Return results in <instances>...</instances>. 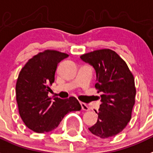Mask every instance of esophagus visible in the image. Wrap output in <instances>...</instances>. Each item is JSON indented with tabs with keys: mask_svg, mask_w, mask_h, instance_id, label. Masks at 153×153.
Instances as JSON below:
<instances>
[{
	"mask_svg": "<svg viewBox=\"0 0 153 153\" xmlns=\"http://www.w3.org/2000/svg\"><path fill=\"white\" fill-rule=\"evenodd\" d=\"M80 105L82 107V109L84 111H89L90 110V108L88 106V105L86 103H84V102H80Z\"/></svg>",
	"mask_w": 153,
	"mask_h": 153,
	"instance_id": "esophagus-1",
	"label": "esophagus"
}]
</instances>
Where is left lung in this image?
Here are the masks:
<instances>
[{
    "label": "left lung",
    "instance_id": "1",
    "mask_svg": "<svg viewBox=\"0 0 153 153\" xmlns=\"http://www.w3.org/2000/svg\"><path fill=\"white\" fill-rule=\"evenodd\" d=\"M96 72L95 88L101 93L97 123L88 129L93 134L107 138L117 135L131 120L135 102L133 74L127 63L110 49L96 50L80 56Z\"/></svg>",
    "mask_w": 153,
    "mask_h": 153
}]
</instances>
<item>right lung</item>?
<instances>
[{"mask_svg":"<svg viewBox=\"0 0 153 153\" xmlns=\"http://www.w3.org/2000/svg\"><path fill=\"white\" fill-rule=\"evenodd\" d=\"M69 55L46 50L30 59L21 69L16 92L19 112L29 129L36 133L53 131L69 112L79 111L81 105L74 97L66 99L48 97L49 86L55 81L57 65Z\"/></svg>","mask_w":153,"mask_h":153,"instance_id":"1","label":"right lung"}]
</instances>
